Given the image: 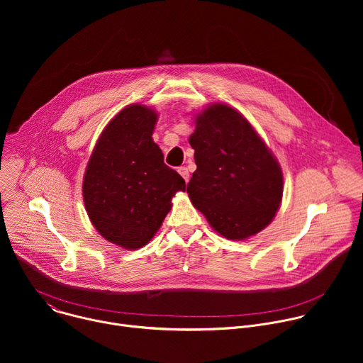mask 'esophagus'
<instances>
[{"label":"esophagus","mask_w":363,"mask_h":363,"mask_svg":"<svg viewBox=\"0 0 363 363\" xmlns=\"http://www.w3.org/2000/svg\"><path fill=\"white\" fill-rule=\"evenodd\" d=\"M178 172H179V175L184 178L185 182L189 181V172H188V168H186V167H179V168H178Z\"/></svg>","instance_id":"1"}]
</instances>
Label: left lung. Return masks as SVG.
Listing matches in <instances>:
<instances>
[{
	"label": "left lung",
	"instance_id": "1",
	"mask_svg": "<svg viewBox=\"0 0 363 363\" xmlns=\"http://www.w3.org/2000/svg\"><path fill=\"white\" fill-rule=\"evenodd\" d=\"M189 145L196 171L186 191L211 227L228 240L266 228L281 202L283 174L248 121L214 103L196 115Z\"/></svg>",
	"mask_w": 363,
	"mask_h": 363
}]
</instances>
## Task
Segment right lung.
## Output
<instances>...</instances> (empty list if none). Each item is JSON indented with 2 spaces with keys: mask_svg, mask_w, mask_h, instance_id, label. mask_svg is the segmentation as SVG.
Listing matches in <instances>:
<instances>
[{
  "mask_svg": "<svg viewBox=\"0 0 363 363\" xmlns=\"http://www.w3.org/2000/svg\"><path fill=\"white\" fill-rule=\"evenodd\" d=\"M158 115L130 105L101 132L83 179L87 216L108 241L128 250L146 245L185 191L182 177L167 167L152 133Z\"/></svg>",
  "mask_w": 363,
  "mask_h": 363,
  "instance_id": "add662e5",
  "label": "right lung"
}]
</instances>
